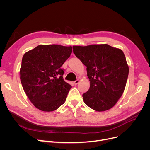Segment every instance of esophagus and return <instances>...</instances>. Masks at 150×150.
Instances as JSON below:
<instances>
[{
  "mask_svg": "<svg viewBox=\"0 0 150 150\" xmlns=\"http://www.w3.org/2000/svg\"><path fill=\"white\" fill-rule=\"evenodd\" d=\"M79 82H80V80H76V81H74V84H75V85H76V84H78V83H79Z\"/></svg>",
  "mask_w": 150,
  "mask_h": 150,
  "instance_id": "1",
  "label": "esophagus"
}]
</instances>
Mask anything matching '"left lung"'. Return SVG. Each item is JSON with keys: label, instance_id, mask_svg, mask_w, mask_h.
Listing matches in <instances>:
<instances>
[{"label": "left lung", "instance_id": "1", "mask_svg": "<svg viewBox=\"0 0 150 150\" xmlns=\"http://www.w3.org/2000/svg\"><path fill=\"white\" fill-rule=\"evenodd\" d=\"M73 51L87 67L90 88L83 94L84 103L98 112L111 109L122 97L129 74L123 51L106 44L74 45Z\"/></svg>", "mask_w": 150, "mask_h": 150}]
</instances>
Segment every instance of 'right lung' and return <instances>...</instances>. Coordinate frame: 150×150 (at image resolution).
Here are the masks:
<instances>
[{"label":"right lung","mask_w":150,"mask_h":150,"mask_svg":"<svg viewBox=\"0 0 150 150\" xmlns=\"http://www.w3.org/2000/svg\"><path fill=\"white\" fill-rule=\"evenodd\" d=\"M72 52V47L39 45L23 54L20 79L33 105L44 112L59 108L72 86L63 79L61 66Z\"/></svg>","instance_id":"add662e5"}]
</instances>
